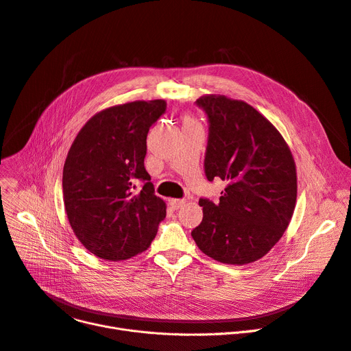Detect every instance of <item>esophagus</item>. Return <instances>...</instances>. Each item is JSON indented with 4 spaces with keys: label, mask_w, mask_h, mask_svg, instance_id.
Returning <instances> with one entry per match:
<instances>
[{
    "label": "esophagus",
    "mask_w": 351,
    "mask_h": 351,
    "mask_svg": "<svg viewBox=\"0 0 351 351\" xmlns=\"http://www.w3.org/2000/svg\"><path fill=\"white\" fill-rule=\"evenodd\" d=\"M169 204L172 206V208L178 210V208H180V207H183L186 204V200H183V199H171Z\"/></svg>",
    "instance_id": "1"
}]
</instances>
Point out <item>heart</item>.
Here are the masks:
<instances>
[{
	"instance_id": "obj_1",
	"label": "heart",
	"mask_w": 351,
	"mask_h": 351,
	"mask_svg": "<svg viewBox=\"0 0 351 351\" xmlns=\"http://www.w3.org/2000/svg\"><path fill=\"white\" fill-rule=\"evenodd\" d=\"M191 124H197L196 120L191 119V117H184L183 119V125H191Z\"/></svg>"
}]
</instances>
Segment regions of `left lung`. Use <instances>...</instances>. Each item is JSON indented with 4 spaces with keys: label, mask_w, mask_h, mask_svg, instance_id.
<instances>
[{
    "label": "left lung",
    "mask_w": 351,
    "mask_h": 351,
    "mask_svg": "<svg viewBox=\"0 0 351 351\" xmlns=\"http://www.w3.org/2000/svg\"><path fill=\"white\" fill-rule=\"evenodd\" d=\"M208 117L204 172L227 180L220 202L200 199L203 220L192 231L202 252L223 264L263 258L281 240L296 204L292 152L274 124L243 100L197 99Z\"/></svg>",
    "instance_id": "1"
}]
</instances>
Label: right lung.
<instances>
[{"label":"right lung","instance_id":"obj_1","mask_svg":"<svg viewBox=\"0 0 351 351\" xmlns=\"http://www.w3.org/2000/svg\"><path fill=\"white\" fill-rule=\"evenodd\" d=\"M165 100H136L96 112L70 147L63 167V203L77 240L101 260L121 261L145 251L167 216L145 171L149 127ZM138 180L146 184L133 189Z\"/></svg>","mask_w":351,"mask_h":351}]
</instances>
